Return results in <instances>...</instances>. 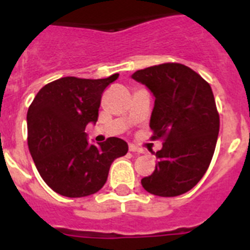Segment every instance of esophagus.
I'll list each match as a JSON object with an SVG mask.
<instances>
[{
    "mask_svg": "<svg viewBox=\"0 0 250 250\" xmlns=\"http://www.w3.org/2000/svg\"><path fill=\"white\" fill-rule=\"evenodd\" d=\"M129 150L132 152H138V154H143V152H144V150L141 149V147L135 146V145H132V144L129 145Z\"/></svg>",
    "mask_w": 250,
    "mask_h": 250,
    "instance_id": "34e87169",
    "label": "esophagus"
}]
</instances>
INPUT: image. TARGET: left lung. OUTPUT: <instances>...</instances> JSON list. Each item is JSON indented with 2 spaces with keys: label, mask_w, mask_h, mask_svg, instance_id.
Wrapping results in <instances>:
<instances>
[{
  "label": "left lung",
  "mask_w": 250,
  "mask_h": 250,
  "mask_svg": "<svg viewBox=\"0 0 250 250\" xmlns=\"http://www.w3.org/2000/svg\"><path fill=\"white\" fill-rule=\"evenodd\" d=\"M131 77L154 95L151 139L164 140L154 173L141 185L154 195H182L204 176L215 150L220 123L210 85L175 62L138 70Z\"/></svg>",
  "instance_id": "obj_1"
}]
</instances>
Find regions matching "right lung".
<instances>
[{"instance_id": "1", "label": "right lung", "mask_w": 250, "mask_h": 250, "mask_svg": "<svg viewBox=\"0 0 250 250\" xmlns=\"http://www.w3.org/2000/svg\"><path fill=\"white\" fill-rule=\"evenodd\" d=\"M118 77H61L43 86L28 107V149L43 182L60 195L98 193L112 161L127 152L123 139L109 138L96 146L85 132L87 124L98 121L104 90Z\"/></svg>"}]
</instances>
